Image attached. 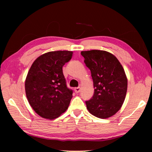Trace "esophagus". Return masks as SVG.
I'll return each instance as SVG.
<instances>
[{"label":"esophagus","mask_w":152,"mask_h":152,"mask_svg":"<svg viewBox=\"0 0 152 152\" xmlns=\"http://www.w3.org/2000/svg\"><path fill=\"white\" fill-rule=\"evenodd\" d=\"M80 87H76V88H74V91H75L76 93H78V92H80Z\"/></svg>","instance_id":"esophagus-1"}]
</instances>
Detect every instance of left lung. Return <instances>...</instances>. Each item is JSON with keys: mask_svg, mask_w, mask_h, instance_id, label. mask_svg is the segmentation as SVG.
Instances as JSON below:
<instances>
[{"mask_svg": "<svg viewBox=\"0 0 152 152\" xmlns=\"http://www.w3.org/2000/svg\"><path fill=\"white\" fill-rule=\"evenodd\" d=\"M81 55L91 70L94 88L93 96L86 101L87 109L101 119L113 116L121 109L127 92L124 69L117 58L106 51H83Z\"/></svg>", "mask_w": 152, "mask_h": 152, "instance_id": "8db88e82", "label": "left lung"}]
</instances>
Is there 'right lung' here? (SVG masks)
<instances>
[{
	"instance_id": "1",
	"label": "right lung",
	"mask_w": 152,
	"mask_h": 152,
	"mask_svg": "<svg viewBox=\"0 0 152 152\" xmlns=\"http://www.w3.org/2000/svg\"><path fill=\"white\" fill-rule=\"evenodd\" d=\"M72 51H50L38 57L28 72L25 92L31 107L43 118L54 119L66 111L72 98L62 67Z\"/></svg>"
}]
</instances>
